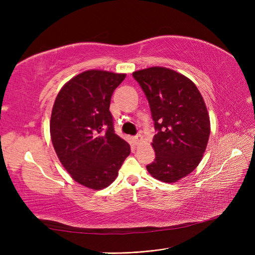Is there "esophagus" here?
Wrapping results in <instances>:
<instances>
[{
  "instance_id": "34e87169",
  "label": "esophagus",
  "mask_w": 255,
  "mask_h": 255,
  "mask_svg": "<svg viewBox=\"0 0 255 255\" xmlns=\"http://www.w3.org/2000/svg\"><path fill=\"white\" fill-rule=\"evenodd\" d=\"M142 141H143V138H142L141 135H137V136L133 137V142H134L135 144H139V143H141Z\"/></svg>"
}]
</instances>
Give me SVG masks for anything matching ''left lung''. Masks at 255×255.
<instances>
[{
	"instance_id": "8db88e82",
	"label": "left lung",
	"mask_w": 255,
	"mask_h": 255,
	"mask_svg": "<svg viewBox=\"0 0 255 255\" xmlns=\"http://www.w3.org/2000/svg\"><path fill=\"white\" fill-rule=\"evenodd\" d=\"M148 99L158 130L152 148L155 159L146 170L156 180L175 183L201 161L211 133L210 116L195 83L166 67L133 72Z\"/></svg>"
}]
</instances>
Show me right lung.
<instances>
[{"label": "right lung", "mask_w": 255, "mask_h": 255, "mask_svg": "<svg viewBox=\"0 0 255 255\" xmlns=\"http://www.w3.org/2000/svg\"><path fill=\"white\" fill-rule=\"evenodd\" d=\"M126 73L91 69L68 81L54 102L51 140L61 165L83 186L100 190L116 180L128 143L116 135L110 112Z\"/></svg>", "instance_id": "1"}]
</instances>
